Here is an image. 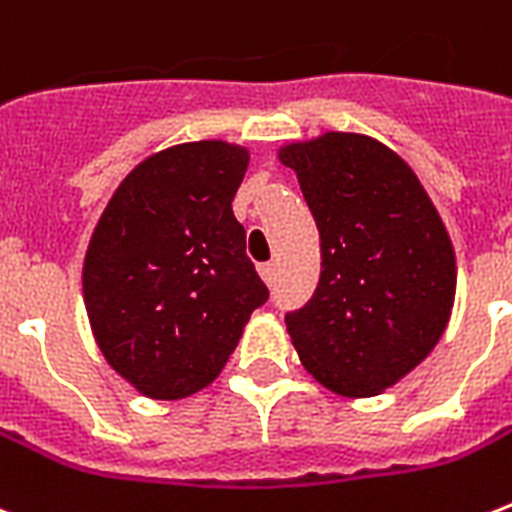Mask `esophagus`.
<instances>
[{
  "label": "esophagus",
  "mask_w": 512,
  "mask_h": 512,
  "mask_svg": "<svg viewBox=\"0 0 512 512\" xmlns=\"http://www.w3.org/2000/svg\"><path fill=\"white\" fill-rule=\"evenodd\" d=\"M260 276H263L265 284L276 282V265H273V263H263V265H260Z\"/></svg>",
  "instance_id": "obj_1"
}]
</instances>
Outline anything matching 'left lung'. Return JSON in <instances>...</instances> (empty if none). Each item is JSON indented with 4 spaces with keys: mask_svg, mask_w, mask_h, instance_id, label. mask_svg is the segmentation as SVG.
<instances>
[{
    "mask_svg": "<svg viewBox=\"0 0 512 512\" xmlns=\"http://www.w3.org/2000/svg\"><path fill=\"white\" fill-rule=\"evenodd\" d=\"M322 239L314 298L287 314L303 368L341 397H376L438 346L456 298L446 222L392 147L351 131L287 142Z\"/></svg>",
    "mask_w": 512,
    "mask_h": 512,
    "instance_id": "1",
    "label": "left lung"
}]
</instances>
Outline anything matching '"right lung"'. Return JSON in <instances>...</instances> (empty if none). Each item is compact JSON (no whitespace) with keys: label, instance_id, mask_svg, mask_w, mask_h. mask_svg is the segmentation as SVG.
<instances>
[{"label":"right lung","instance_id":"obj_1","mask_svg":"<svg viewBox=\"0 0 512 512\" xmlns=\"http://www.w3.org/2000/svg\"><path fill=\"white\" fill-rule=\"evenodd\" d=\"M244 144L201 139L147 155L117 185L83 260L96 346L150 400H182L220 376L268 300L230 201Z\"/></svg>","mask_w":512,"mask_h":512}]
</instances>
